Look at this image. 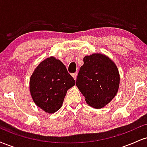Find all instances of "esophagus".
Returning <instances> with one entry per match:
<instances>
[{
  "label": "esophagus",
  "instance_id": "esophagus-1",
  "mask_svg": "<svg viewBox=\"0 0 147 147\" xmlns=\"http://www.w3.org/2000/svg\"><path fill=\"white\" fill-rule=\"evenodd\" d=\"M72 77H73V78L76 80V79H77V72H75V73L72 74Z\"/></svg>",
  "mask_w": 147,
  "mask_h": 147
}]
</instances>
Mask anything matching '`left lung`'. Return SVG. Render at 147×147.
Segmentation results:
<instances>
[{"label": "left lung", "instance_id": "left-lung-1", "mask_svg": "<svg viewBox=\"0 0 147 147\" xmlns=\"http://www.w3.org/2000/svg\"><path fill=\"white\" fill-rule=\"evenodd\" d=\"M77 86L86 97V102L95 109H101L114 98L119 85L117 66L111 59L101 54L84 58L77 77Z\"/></svg>", "mask_w": 147, "mask_h": 147}]
</instances>
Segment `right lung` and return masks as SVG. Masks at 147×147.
<instances>
[{
    "mask_svg": "<svg viewBox=\"0 0 147 147\" xmlns=\"http://www.w3.org/2000/svg\"><path fill=\"white\" fill-rule=\"evenodd\" d=\"M75 85V79L61 61L52 57L40 63L30 81L35 104L48 113L61 107L67 90Z\"/></svg>",
    "mask_w": 147,
    "mask_h": 147,
    "instance_id": "obj_1",
    "label": "right lung"
}]
</instances>
